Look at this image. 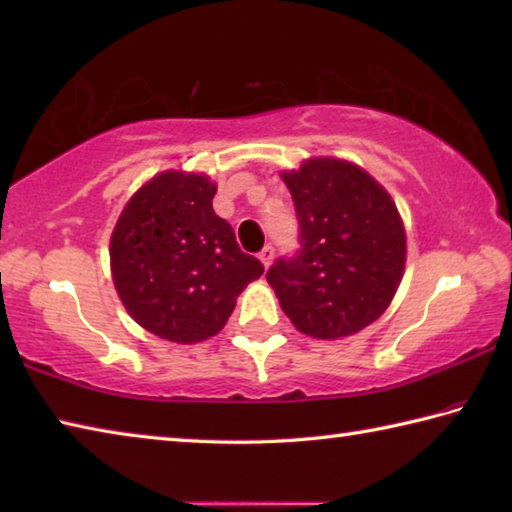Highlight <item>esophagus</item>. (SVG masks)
<instances>
[{"mask_svg":"<svg viewBox=\"0 0 512 512\" xmlns=\"http://www.w3.org/2000/svg\"><path fill=\"white\" fill-rule=\"evenodd\" d=\"M273 257H275V248L268 244V246H264L262 250H259V259H262V264L268 268L271 266V262H273Z\"/></svg>","mask_w":512,"mask_h":512,"instance_id":"34e87169","label":"esophagus"}]
</instances>
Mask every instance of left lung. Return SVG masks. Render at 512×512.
<instances>
[{
  "mask_svg": "<svg viewBox=\"0 0 512 512\" xmlns=\"http://www.w3.org/2000/svg\"><path fill=\"white\" fill-rule=\"evenodd\" d=\"M300 223L296 257L266 280L302 334L341 339L384 314L400 287L406 235L393 198L357 164L314 158L284 171Z\"/></svg>",
  "mask_w": 512,
  "mask_h": 512,
  "instance_id": "obj_1",
  "label": "left lung"
}]
</instances>
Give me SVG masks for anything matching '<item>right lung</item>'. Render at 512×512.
Returning a JSON list of instances; mask_svg holds the SVG:
<instances>
[{"instance_id":"add662e5","label":"right lung","mask_w":512,"mask_h":512,"mask_svg":"<svg viewBox=\"0 0 512 512\" xmlns=\"http://www.w3.org/2000/svg\"><path fill=\"white\" fill-rule=\"evenodd\" d=\"M207 176L164 171L126 203L110 237L112 280L128 314L173 343L219 334L237 296L264 273L216 216Z\"/></svg>"}]
</instances>
